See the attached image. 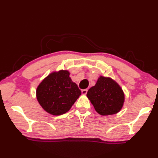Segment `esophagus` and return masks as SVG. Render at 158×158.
<instances>
[{
    "mask_svg": "<svg viewBox=\"0 0 158 158\" xmlns=\"http://www.w3.org/2000/svg\"><path fill=\"white\" fill-rule=\"evenodd\" d=\"M87 92H88V89H87L81 90V93H82L83 95H85L86 94H87Z\"/></svg>",
    "mask_w": 158,
    "mask_h": 158,
    "instance_id": "1",
    "label": "esophagus"
}]
</instances>
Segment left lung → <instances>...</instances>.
Here are the masks:
<instances>
[{
  "mask_svg": "<svg viewBox=\"0 0 158 158\" xmlns=\"http://www.w3.org/2000/svg\"><path fill=\"white\" fill-rule=\"evenodd\" d=\"M87 96L96 111L101 115L118 113L123 105L124 94L122 89L110 77L100 76L96 85L87 93Z\"/></svg>",
  "mask_w": 158,
  "mask_h": 158,
  "instance_id": "8db88e82",
  "label": "left lung"
}]
</instances>
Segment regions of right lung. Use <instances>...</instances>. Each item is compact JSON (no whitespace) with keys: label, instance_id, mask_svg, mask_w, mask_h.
I'll return each mask as SVG.
<instances>
[{"label":"right lung","instance_id":"add662e5","mask_svg":"<svg viewBox=\"0 0 158 158\" xmlns=\"http://www.w3.org/2000/svg\"><path fill=\"white\" fill-rule=\"evenodd\" d=\"M68 70L53 72L36 88V98L45 111L53 115L64 114L71 108L81 92L72 81Z\"/></svg>","mask_w":158,"mask_h":158}]
</instances>
